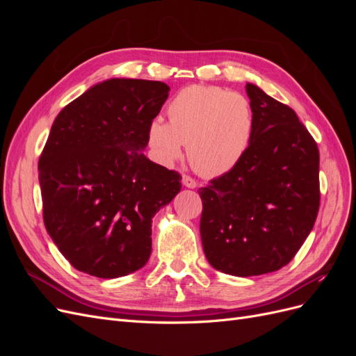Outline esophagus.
Segmentation results:
<instances>
[{
    "mask_svg": "<svg viewBox=\"0 0 356 356\" xmlns=\"http://www.w3.org/2000/svg\"><path fill=\"white\" fill-rule=\"evenodd\" d=\"M182 184H184L187 188H196L197 187V182L190 178L188 175H182Z\"/></svg>",
    "mask_w": 356,
    "mask_h": 356,
    "instance_id": "esophagus-1",
    "label": "esophagus"
}]
</instances>
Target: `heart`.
<instances>
[{
	"label": "heart",
	"mask_w": 356,
	"mask_h": 356,
	"mask_svg": "<svg viewBox=\"0 0 356 356\" xmlns=\"http://www.w3.org/2000/svg\"><path fill=\"white\" fill-rule=\"evenodd\" d=\"M169 123L154 117L147 143L159 163L169 166L187 144L191 166L204 177L229 174L254 136V115L245 96L217 86H188L168 104Z\"/></svg>",
	"instance_id": "heart-1"
}]
</instances>
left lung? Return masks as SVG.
I'll use <instances>...</instances> for the list:
<instances>
[{"instance_id": "1", "label": "left lung", "mask_w": 356, "mask_h": 356, "mask_svg": "<svg viewBox=\"0 0 356 356\" xmlns=\"http://www.w3.org/2000/svg\"><path fill=\"white\" fill-rule=\"evenodd\" d=\"M254 136L241 163L199 188L200 238L217 270L276 272L305 243L319 209V149L294 110L252 83Z\"/></svg>"}]
</instances>
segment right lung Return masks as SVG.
Wrapping results in <instances>:
<instances>
[{
    "mask_svg": "<svg viewBox=\"0 0 356 356\" xmlns=\"http://www.w3.org/2000/svg\"><path fill=\"white\" fill-rule=\"evenodd\" d=\"M169 86L138 79L96 83L51 124L38 160L46 230L72 267L114 279L144 267L153 217L181 175L147 159V126Z\"/></svg>",
    "mask_w": 356,
    "mask_h": 356,
    "instance_id": "1",
    "label": "right lung"
}]
</instances>
